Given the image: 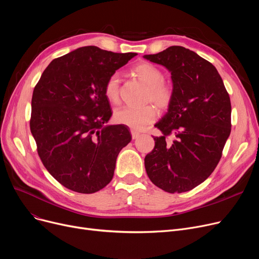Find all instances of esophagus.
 Wrapping results in <instances>:
<instances>
[{
	"label": "esophagus",
	"mask_w": 259,
	"mask_h": 259,
	"mask_svg": "<svg viewBox=\"0 0 259 259\" xmlns=\"http://www.w3.org/2000/svg\"><path fill=\"white\" fill-rule=\"evenodd\" d=\"M131 135H132V139H133V140H135V139H138V138L140 137L141 133H140L139 131H137V130L132 129V130H131Z\"/></svg>",
	"instance_id": "esophagus-1"
}]
</instances>
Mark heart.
I'll list each match as a JSON object with an SVG mask.
<instances>
[{
  "label": "heart",
  "mask_w": 259,
  "mask_h": 259,
  "mask_svg": "<svg viewBox=\"0 0 259 259\" xmlns=\"http://www.w3.org/2000/svg\"><path fill=\"white\" fill-rule=\"evenodd\" d=\"M132 74L147 86L145 100L152 102L157 108L166 110L172 103L173 90L170 84L166 83L164 74L156 66L142 62L132 68ZM104 94L109 103L117 104L119 101V77L112 74L108 77L104 86ZM156 117L155 108L147 105L141 108L122 106L115 109L113 118L119 125H124L133 129H141L145 125L150 124Z\"/></svg>",
  "instance_id": "heart-1"
}]
</instances>
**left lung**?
Returning <instances> with one entry per match:
<instances>
[{"mask_svg":"<svg viewBox=\"0 0 259 259\" xmlns=\"http://www.w3.org/2000/svg\"><path fill=\"white\" fill-rule=\"evenodd\" d=\"M145 59L171 72L173 99L156 122L162 133L145 157L150 181L169 193L187 192L205 182L219 164L231 132V102L216 68L194 51L171 46ZM176 140L168 144L166 137Z\"/></svg>","mask_w":259,"mask_h":259,"instance_id":"left-lung-1","label":"left lung"}]
</instances>
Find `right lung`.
<instances>
[{"label": "right lung", "mask_w": 259, "mask_h": 259, "mask_svg": "<svg viewBox=\"0 0 259 259\" xmlns=\"http://www.w3.org/2000/svg\"><path fill=\"white\" fill-rule=\"evenodd\" d=\"M135 56L81 47L54 59L35 85L30 131L43 165L67 189L91 194L111 182L131 135L126 126L105 125L112 112L104 86Z\"/></svg>", "instance_id": "add662e5"}]
</instances>
